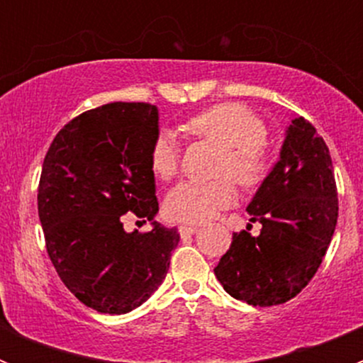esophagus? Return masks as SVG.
Instances as JSON below:
<instances>
[{
    "mask_svg": "<svg viewBox=\"0 0 363 363\" xmlns=\"http://www.w3.org/2000/svg\"><path fill=\"white\" fill-rule=\"evenodd\" d=\"M178 230L182 236H191V234L198 233V227L196 225H179Z\"/></svg>",
    "mask_w": 363,
    "mask_h": 363,
    "instance_id": "34e87169",
    "label": "esophagus"
}]
</instances>
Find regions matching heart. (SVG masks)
<instances>
[{
	"label": "heart",
	"mask_w": 363,
	"mask_h": 363,
	"mask_svg": "<svg viewBox=\"0 0 363 363\" xmlns=\"http://www.w3.org/2000/svg\"><path fill=\"white\" fill-rule=\"evenodd\" d=\"M187 130L221 147L218 174H229L243 187L259 184L269 171L265 127L251 108L240 104H220L187 121ZM150 169L160 179L178 171L179 149L171 133L162 130L150 147ZM236 200L229 178L213 182H179L165 198V213L176 221L203 223Z\"/></svg>",
	"instance_id": "1"
}]
</instances>
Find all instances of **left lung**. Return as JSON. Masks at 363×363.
I'll list each match as a JSON object with an SVG mask.
<instances>
[{
	"mask_svg": "<svg viewBox=\"0 0 363 363\" xmlns=\"http://www.w3.org/2000/svg\"><path fill=\"white\" fill-rule=\"evenodd\" d=\"M258 236L233 234L229 251L214 267L218 281L249 306H280L316 274L338 220L331 154L303 118L285 129L280 158L247 205Z\"/></svg>",
	"mask_w": 363,
	"mask_h": 363,
	"instance_id": "left-lung-1",
	"label": "left lung"
}]
</instances>
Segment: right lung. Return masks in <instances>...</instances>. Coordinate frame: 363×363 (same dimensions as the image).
Masks as SVG:
<instances>
[{"label": "right lung", "instance_id": "add662e5", "mask_svg": "<svg viewBox=\"0 0 363 363\" xmlns=\"http://www.w3.org/2000/svg\"><path fill=\"white\" fill-rule=\"evenodd\" d=\"M158 134V107L114 101L69 121L45 156L38 214L47 252L67 289L98 313L125 314L149 300L179 242L176 227L154 221L149 154ZM125 212L153 229L127 233Z\"/></svg>", "mask_w": 363, "mask_h": 363}]
</instances>
